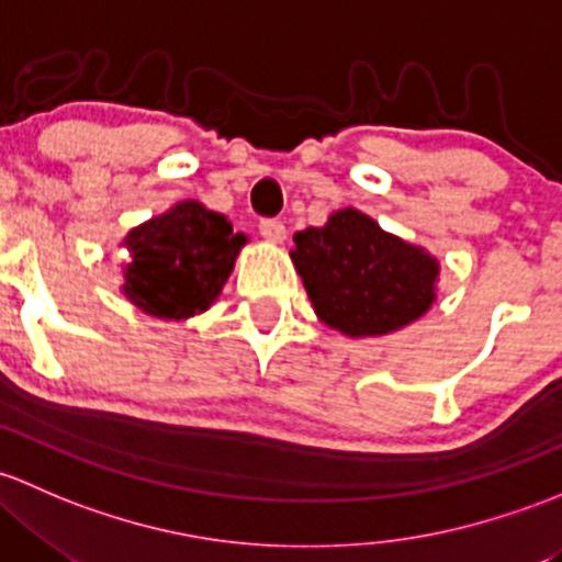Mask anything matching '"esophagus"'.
Returning <instances> with one entry per match:
<instances>
[{"label":"esophagus","mask_w":562,"mask_h":562,"mask_svg":"<svg viewBox=\"0 0 562 562\" xmlns=\"http://www.w3.org/2000/svg\"><path fill=\"white\" fill-rule=\"evenodd\" d=\"M259 233H262V238L270 243L286 240V227H283V222H279V218H262V222H259Z\"/></svg>","instance_id":"34e87169"}]
</instances>
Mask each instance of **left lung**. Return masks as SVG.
Listing matches in <instances>:
<instances>
[{"label":"left lung","instance_id":"1","mask_svg":"<svg viewBox=\"0 0 562 562\" xmlns=\"http://www.w3.org/2000/svg\"><path fill=\"white\" fill-rule=\"evenodd\" d=\"M289 257L316 316L349 338L395 333L436 303L438 259L355 207L294 235Z\"/></svg>","mask_w":562,"mask_h":562}]
</instances>
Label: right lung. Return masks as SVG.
Wrapping results in <instances>:
<instances>
[{
  "label": "right lung",
  "mask_w": 562,
  "mask_h": 562,
  "mask_svg": "<svg viewBox=\"0 0 562 562\" xmlns=\"http://www.w3.org/2000/svg\"><path fill=\"white\" fill-rule=\"evenodd\" d=\"M243 246L246 235L227 216L183 200L130 229L121 292L156 319H189L222 294Z\"/></svg>",
  "instance_id": "1"
}]
</instances>
